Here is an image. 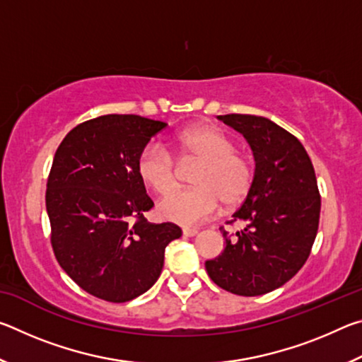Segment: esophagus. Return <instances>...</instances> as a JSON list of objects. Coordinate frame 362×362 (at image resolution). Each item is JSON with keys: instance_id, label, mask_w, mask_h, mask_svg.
<instances>
[{"instance_id": "1", "label": "esophagus", "mask_w": 362, "mask_h": 362, "mask_svg": "<svg viewBox=\"0 0 362 362\" xmlns=\"http://www.w3.org/2000/svg\"><path fill=\"white\" fill-rule=\"evenodd\" d=\"M182 233H183V236L192 238V236L198 235V230H196V228H182Z\"/></svg>"}]
</instances>
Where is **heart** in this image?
I'll return each instance as SVG.
<instances>
[{
  "instance_id": "obj_1",
  "label": "heart",
  "mask_w": 362,
  "mask_h": 362,
  "mask_svg": "<svg viewBox=\"0 0 362 362\" xmlns=\"http://www.w3.org/2000/svg\"><path fill=\"white\" fill-rule=\"evenodd\" d=\"M173 145L183 161L196 159L201 164L193 174V188L179 189L161 201L159 216L179 225H199L220 209L240 206L254 187V163L236 151L230 136L214 126L196 124L180 131ZM140 180L153 193L164 196L173 192L179 166L170 151L159 144H150L137 159Z\"/></svg>"
}]
</instances>
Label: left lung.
<instances>
[{
  "label": "left lung",
  "instance_id": "1",
  "mask_svg": "<svg viewBox=\"0 0 362 362\" xmlns=\"http://www.w3.org/2000/svg\"><path fill=\"white\" fill-rule=\"evenodd\" d=\"M220 121L247 139L255 156L254 187L233 214L246 226L207 260L209 278L236 296L255 297L286 284L313 247L320 226L321 196L315 168L300 140L276 122L254 115H223Z\"/></svg>",
  "mask_w": 362,
  "mask_h": 362
}]
</instances>
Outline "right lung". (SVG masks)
<instances>
[{
	"mask_svg": "<svg viewBox=\"0 0 362 362\" xmlns=\"http://www.w3.org/2000/svg\"><path fill=\"white\" fill-rule=\"evenodd\" d=\"M168 124L139 115H103L66 134L47 177L51 246L64 272L112 303L156 283L175 223H150L153 201L137 173L140 151Z\"/></svg>",
	"mask_w": 362,
	"mask_h": 362,
	"instance_id": "obj_1",
	"label": "right lung"
}]
</instances>
